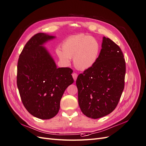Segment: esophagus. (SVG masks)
<instances>
[{"mask_svg":"<svg viewBox=\"0 0 146 146\" xmlns=\"http://www.w3.org/2000/svg\"><path fill=\"white\" fill-rule=\"evenodd\" d=\"M72 76H73V78L74 81H76V79H77V77H78V74L76 73H73L72 74Z\"/></svg>","mask_w":146,"mask_h":146,"instance_id":"obj_1","label":"esophagus"}]
</instances>
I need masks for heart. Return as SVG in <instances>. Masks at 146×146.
I'll list each match as a JSON object with an SVG mask.
<instances>
[{
	"label": "heart",
	"mask_w": 146,
	"mask_h": 146,
	"mask_svg": "<svg viewBox=\"0 0 146 146\" xmlns=\"http://www.w3.org/2000/svg\"><path fill=\"white\" fill-rule=\"evenodd\" d=\"M58 55L64 64L68 65L73 58L74 66L81 70H86L95 64L100 53L98 41L91 36L78 35L70 37L58 50Z\"/></svg>",
	"instance_id": "1"
}]
</instances>
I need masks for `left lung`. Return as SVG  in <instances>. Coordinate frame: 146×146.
Wrapping results in <instances>:
<instances>
[{
  "label": "left lung",
  "mask_w": 146,
  "mask_h": 146,
  "mask_svg": "<svg viewBox=\"0 0 146 146\" xmlns=\"http://www.w3.org/2000/svg\"><path fill=\"white\" fill-rule=\"evenodd\" d=\"M101 46L95 64L79 74L76 82L80 109L93 119L113 111L124 88L125 62L121 48L106 37Z\"/></svg>",
  "instance_id": "1"
}]
</instances>
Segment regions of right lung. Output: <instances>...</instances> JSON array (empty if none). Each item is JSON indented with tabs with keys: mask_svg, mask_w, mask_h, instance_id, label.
Listing matches in <instances>:
<instances>
[{
	"mask_svg": "<svg viewBox=\"0 0 146 146\" xmlns=\"http://www.w3.org/2000/svg\"><path fill=\"white\" fill-rule=\"evenodd\" d=\"M55 36L39 33L27 42L17 63V86L21 100L31 115L49 119L58 114L60 101L74 80L73 70L57 68L43 46Z\"/></svg>",
	"mask_w": 146,
	"mask_h": 146,
	"instance_id": "obj_1",
	"label": "right lung"
}]
</instances>
